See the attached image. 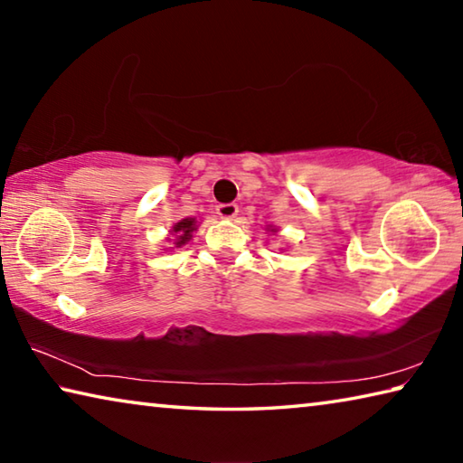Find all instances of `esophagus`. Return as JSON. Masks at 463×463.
I'll list each match as a JSON object with an SVG mask.
<instances>
[{
    "label": "esophagus",
    "mask_w": 463,
    "mask_h": 463,
    "mask_svg": "<svg viewBox=\"0 0 463 463\" xmlns=\"http://www.w3.org/2000/svg\"><path fill=\"white\" fill-rule=\"evenodd\" d=\"M216 214L221 218H226V221H231V218H234L239 214V206L234 202H229V203H218L216 206Z\"/></svg>",
    "instance_id": "34e87169"
}]
</instances>
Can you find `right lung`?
Wrapping results in <instances>:
<instances>
[{
	"mask_svg": "<svg viewBox=\"0 0 463 463\" xmlns=\"http://www.w3.org/2000/svg\"><path fill=\"white\" fill-rule=\"evenodd\" d=\"M194 226H195L194 218H184L182 222H177V224L174 226V232H175V237H177V239H175V245H177V247L185 245V242L192 239V232L195 231Z\"/></svg>",
	"mask_w": 463,
	"mask_h": 463,
	"instance_id": "1",
	"label": "right lung"
}]
</instances>
